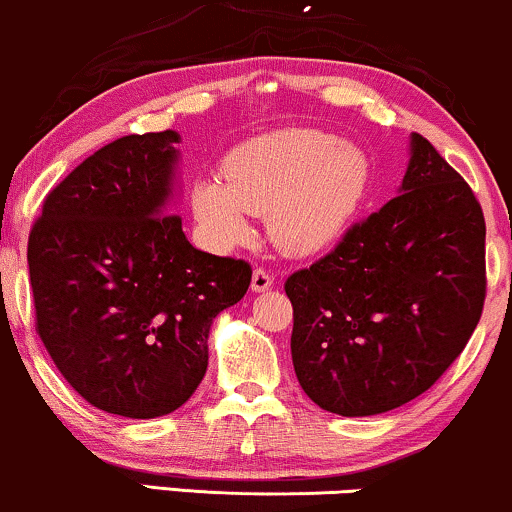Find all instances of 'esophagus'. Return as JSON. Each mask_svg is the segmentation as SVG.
I'll use <instances>...</instances> for the list:
<instances>
[{"mask_svg": "<svg viewBox=\"0 0 512 512\" xmlns=\"http://www.w3.org/2000/svg\"><path fill=\"white\" fill-rule=\"evenodd\" d=\"M274 286V274L267 272V269H255L252 272V291L255 293H262V291H269V288Z\"/></svg>", "mask_w": 512, "mask_h": 512, "instance_id": "1", "label": "esophagus"}]
</instances>
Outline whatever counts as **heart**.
Instances as JSON below:
<instances>
[{
    "label": "heart",
    "instance_id": "b5f03b06",
    "mask_svg": "<svg viewBox=\"0 0 512 512\" xmlns=\"http://www.w3.org/2000/svg\"><path fill=\"white\" fill-rule=\"evenodd\" d=\"M224 178L193 186V217L214 248L252 233L250 214H267L274 243L310 255L341 236L365 202L372 164L360 145L317 128H286L238 145Z\"/></svg>",
    "mask_w": 512,
    "mask_h": 512
}]
</instances>
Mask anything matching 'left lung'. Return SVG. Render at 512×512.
<instances>
[{"mask_svg":"<svg viewBox=\"0 0 512 512\" xmlns=\"http://www.w3.org/2000/svg\"><path fill=\"white\" fill-rule=\"evenodd\" d=\"M400 193L286 279L295 377L322 410L408 403L463 353L486 298V224L472 188L412 133Z\"/></svg>","mask_w":512,"mask_h":512,"instance_id":"left-lung-1","label":"left lung"}]
</instances>
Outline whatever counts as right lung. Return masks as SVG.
I'll list each match as a JSON object with an SVG mask.
<instances>
[{
  "mask_svg": "<svg viewBox=\"0 0 512 512\" xmlns=\"http://www.w3.org/2000/svg\"><path fill=\"white\" fill-rule=\"evenodd\" d=\"M178 133L123 135L42 202L28 238L35 331L73 391L152 420L207 372L214 317L248 293L245 260L195 250L171 212Z\"/></svg>",
  "mask_w": 512,
  "mask_h": 512,
  "instance_id": "1",
  "label": "right lung"
}]
</instances>
